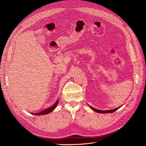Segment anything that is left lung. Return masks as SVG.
I'll return each instance as SVG.
<instances>
[{"label": "left lung", "instance_id": "8db88e82", "mask_svg": "<svg viewBox=\"0 0 146 146\" xmlns=\"http://www.w3.org/2000/svg\"><path fill=\"white\" fill-rule=\"evenodd\" d=\"M90 108L93 111H95V112H97L98 113H112L113 112H115V111H117L118 109L119 108V107H118V108H117L115 109H113V110H107V111H102V110H97V109H95L94 108H93V107L90 106Z\"/></svg>", "mask_w": 146, "mask_h": 146}]
</instances>
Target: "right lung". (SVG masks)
<instances>
[{"label": "right lung", "instance_id": "right-lung-1", "mask_svg": "<svg viewBox=\"0 0 146 146\" xmlns=\"http://www.w3.org/2000/svg\"><path fill=\"white\" fill-rule=\"evenodd\" d=\"M58 103V100H57V101L54 103V104L52 106L50 107L49 108H47V109L44 110H43V111H40V112H37V113H32V112H31V113H32V114H34V115H41L48 114V113L52 112L54 110V109L56 108V106H57Z\"/></svg>", "mask_w": 146, "mask_h": 146}]
</instances>
